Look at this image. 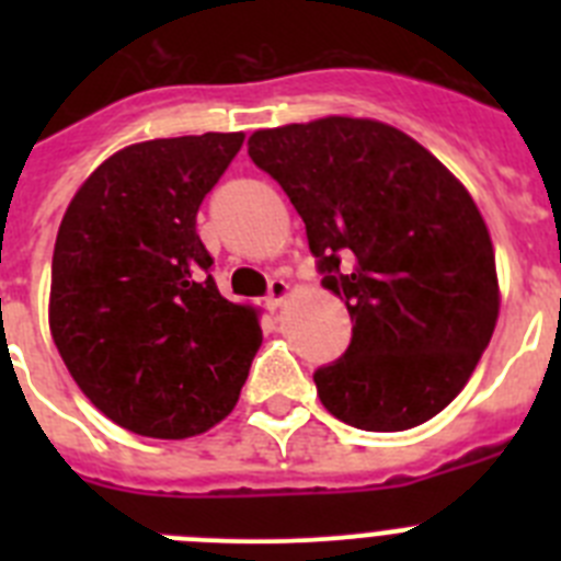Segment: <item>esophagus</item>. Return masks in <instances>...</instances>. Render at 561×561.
I'll return each instance as SVG.
<instances>
[{
	"label": "esophagus",
	"instance_id": "obj_1",
	"mask_svg": "<svg viewBox=\"0 0 561 561\" xmlns=\"http://www.w3.org/2000/svg\"><path fill=\"white\" fill-rule=\"evenodd\" d=\"M286 295H289V284H286L284 277H272L270 291H266V306H270V309H277V306L286 300Z\"/></svg>",
	"mask_w": 561,
	"mask_h": 561
}]
</instances>
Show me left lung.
<instances>
[{
  "label": "left lung",
  "mask_w": 561,
  "mask_h": 561,
  "mask_svg": "<svg viewBox=\"0 0 561 561\" xmlns=\"http://www.w3.org/2000/svg\"><path fill=\"white\" fill-rule=\"evenodd\" d=\"M252 162L306 225L351 342L314 370L331 415L368 433L419 427L463 390L497 323L492 238L472 196L424 146L376 121L255 131Z\"/></svg>",
  "instance_id": "8db88e82"
}]
</instances>
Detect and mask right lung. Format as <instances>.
I'll return each instance as SVG.
<instances>
[{
	"label": "right lung",
	"mask_w": 561,
	"mask_h": 561,
	"mask_svg": "<svg viewBox=\"0 0 561 561\" xmlns=\"http://www.w3.org/2000/svg\"><path fill=\"white\" fill-rule=\"evenodd\" d=\"M244 134L128 146L69 202L58 227L49 329L78 388L148 438L219 424L261 348L255 311L213 280L196 213Z\"/></svg>",
	"instance_id": "add662e5"
}]
</instances>
